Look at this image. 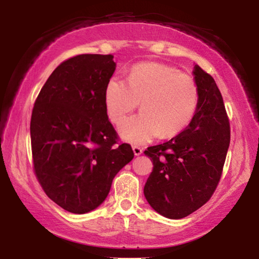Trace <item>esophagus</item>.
<instances>
[{
    "instance_id": "esophagus-1",
    "label": "esophagus",
    "mask_w": 259,
    "mask_h": 259,
    "mask_svg": "<svg viewBox=\"0 0 259 259\" xmlns=\"http://www.w3.org/2000/svg\"><path fill=\"white\" fill-rule=\"evenodd\" d=\"M132 148H133V152L136 155H140L141 153H143V148H141L140 146H138V145H134Z\"/></svg>"
}]
</instances>
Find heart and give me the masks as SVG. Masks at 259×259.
<instances>
[{
    "instance_id": "obj_1",
    "label": "heart",
    "mask_w": 259,
    "mask_h": 259,
    "mask_svg": "<svg viewBox=\"0 0 259 259\" xmlns=\"http://www.w3.org/2000/svg\"><path fill=\"white\" fill-rule=\"evenodd\" d=\"M105 108L111 122L123 119L141 105L142 113L120 126V134L134 144L155 136L172 137L190 125L199 106V86L192 75L157 62L134 65L126 84L111 76L105 86Z\"/></svg>"
}]
</instances>
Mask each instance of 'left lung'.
Masks as SVG:
<instances>
[{"label":"left lung","instance_id":"obj_1","mask_svg":"<svg viewBox=\"0 0 259 259\" xmlns=\"http://www.w3.org/2000/svg\"><path fill=\"white\" fill-rule=\"evenodd\" d=\"M199 106L192 121L171 140L147 147L153 169L144 187L158 213L180 219L206 204L217 189L230 145V122L213 77L194 66Z\"/></svg>","mask_w":259,"mask_h":259}]
</instances>
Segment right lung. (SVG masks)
Listing matches in <instances>:
<instances>
[{
    "instance_id": "add662e5",
    "label": "right lung",
    "mask_w": 259,
    "mask_h": 259,
    "mask_svg": "<svg viewBox=\"0 0 259 259\" xmlns=\"http://www.w3.org/2000/svg\"><path fill=\"white\" fill-rule=\"evenodd\" d=\"M114 70L111 54L66 60L46 81L31 112L34 173L45 193L72 213L97 208L134 157L106 113L105 86Z\"/></svg>"
}]
</instances>
